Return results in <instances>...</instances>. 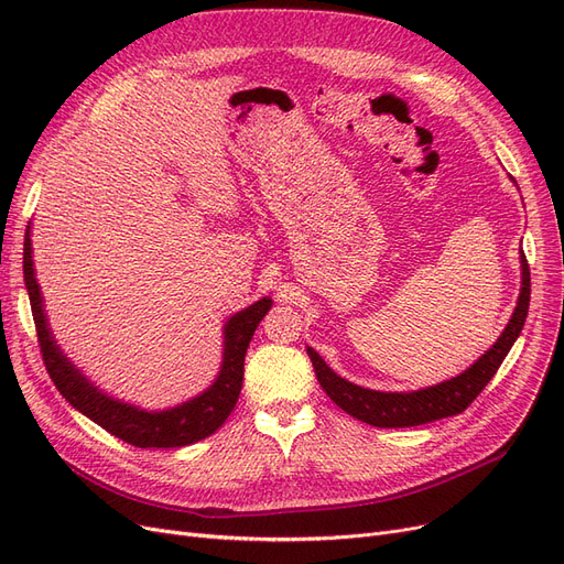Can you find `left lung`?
Returning <instances> with one entry per match:
<instances>
[{"label": "left lung", "mask_w": 564, "mask_h": 564, "mask_svg": "<svg viewBox=\"0 0 564 564\" xmlns=\"http://www.w3.org/2000/svg\"><path fill=\"white\" fill-rule=\"evenodd\" d=\"M529 292H532V282H529V263L522 253V289L518 299V308L510 317L508 327L499 336L497 344L487 350L470 369H466L460 377L445 381L433 388H423L416 392H379L360 388L346 379L336 377V373L324 365L322 357L308 348L313 360L317 381L324 392L348 412L350 416L360 419L377 429H409V425H423L437 419L456 416L470 406V402L480 395L485 386L491 381L494 373L499 371L501 362L506 360L508 350L513 348L516 338L520 336L527 311H529Z\"/></svg>", "instance_id": "8db88e82"}]
</instances>
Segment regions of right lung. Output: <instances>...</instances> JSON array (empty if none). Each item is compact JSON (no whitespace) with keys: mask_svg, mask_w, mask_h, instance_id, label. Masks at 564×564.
Instances as JSON below:
<instances>
[{"mask_svg":"<svg viewBox=\"0 0 564 564\" xmlns=\"http://www.w3.org/2000/svg\"><path fill=\"white\" fill-rule=\"evenodd\" d=\"M23 275L30 296L32 319H35L37 344L42 350V360L48 371L51 381L58 388L61 395L70 402L84 416H89L100 429H106L115 437L129 442L133 447L150 449V447H185L197 440L209 437L216 433L237 404L245 379V355L249 340L259 327V322L270 311L272 301L261 299L256 301L242 313H237L226 324V350H224V367H220L218 379L212 388L202 392L199 398L183 402L181 406L169 409V412H143L131 404L117 402L104 395L82 377L75 365L67 362V357L58 350L54 336H51L44 311H42V294L35 280V268H32V247L30 232L25 235L23 245Z\"/></svg>","mask_w":564,"mask_h":564,"instance_id":"add662e5","label":"right lung"}]
</instances>
